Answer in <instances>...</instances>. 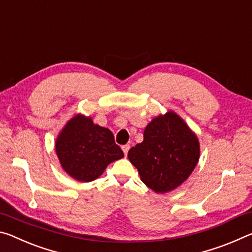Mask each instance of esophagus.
<instances>
[{
    "mask_svg": "<svg viewBox=\"0 0 252 252\" xmlns=\"http://www.w3.org/2000/svg\"><path fill=\"white\" fill-rule=\"evenodd\" d=\"M129 148H130L129 145H124V146H122V150H123V152H124V154H125V156L127 155V153H128Z\"/></svg>",
    "mask_w": 252,
    "mask_h": 252,
    "instance_id": "esophagus-1",
    "label": "esophagus"
}]
</instances>
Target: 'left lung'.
Instances as JSON below:
<instances>
[{"label":"left lung","instance_id":"left-lung-1","mask_svg":"<svg viewBox=\"0 0 252 252\" xmlns=\"http://www.w3.org/2000/svg\"><path fill=\"white\" fill-rule=\"evenodd\" d=\"M142 182L164 194L184 183L200 158V142L175 111L168 110L147 124L144 141L128 152Z\"/></svg>","mask_w":252,"mask_h":252}]
</instances>
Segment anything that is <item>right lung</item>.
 Instances as JSON below:
<instances>
[{"instance_id":"add662e5","label":"right lung","mask_w":252,"mask_h":252,"mask_svg":"<svg viewBox=\"0 0 252 252\" xmlns=\"http://www.w3.org/2000/svg\"><path fill=\"white\" fill-rule=\"evenodd\" d=\"M55 147L63 170L82 183L98 179L110 163L124 158L113 133L82 114L69 119L57 136Z\"/></svg>"}]
</instances>
